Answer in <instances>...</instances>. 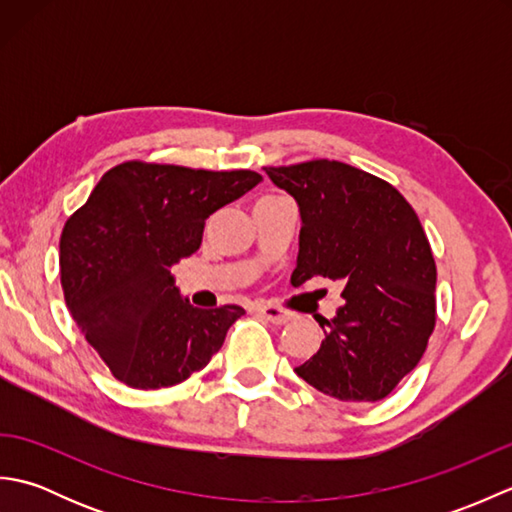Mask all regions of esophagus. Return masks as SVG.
Listing matches in <instances>:
<instances>
[{
	"label": "esophagus",
	"instance_id": "obj_1",
	"mask_svg": "<svg viewBox=\"0 0 512 512\" xmlns=\"http://www.w3.org/2000/svg\"><path fill=\"white\" fill-rule=\"evenodd\" d=\"M259 314H262L264 319H268L270 323H275V325H284V323L295 319V314L284 310V308H277V306H262V308H259Z\"/></svg>",
	"mask_w": 512,
	"mask_h": 512
}]
</instances>
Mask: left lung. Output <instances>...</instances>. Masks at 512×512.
<instances>
[{
    "mask_svg": "<svg viewBox=\"0 0 512 512\" xmlns=\"http://www.w3.org/2000/svg\"><path fill=\"white\" fill-rule=\"evenodd\" d=\"M266 173L299 206L290 284L343 281V306L319 321L321 347L297 376L345 402L385 398L418 365L436 325V262L416 211L389 182L345 162Z\"/></svg>",
    "mask_w": 512,
    "mask_h": 512,
    "instance_id": "obj_1",
    "label": "left lung"
}]
</instances>
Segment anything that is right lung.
Masks as SVG:
<instances>
[{"label":"right lung","mask_w":512,"mask_h":512,"mask_svg":"<svg viewBox=\"0 0 512 512\" xmlns=\"http://www.w3.org/2000/svg\"><path fill=\"white\" fill-rule=\"evenodd\" d=\"M262 182L255 171L123 162L61 235V286L72 319L134 389L178 385L217 354L239 306L193 308L171 268L200 248L204 222Z\"/></svg>","instance_id":"1"}]
</instances>
